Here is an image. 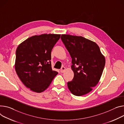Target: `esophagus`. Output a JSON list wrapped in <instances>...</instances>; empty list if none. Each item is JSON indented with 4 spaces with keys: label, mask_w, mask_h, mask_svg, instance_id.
I'll return each instance as SVG.
<instances>
[{
    "label": "esophagus",
    "mask_w": 124,
    "mask_h": 124,
    "mask_svg": "<svg viewBox=\"0 0 124 124\" xmlns=\"http://www.w3.org/2000/svg\"><path fill=\"white\" fill-rule=\"evenodd\" d=\"M65 69H66V68H65V67H62L61 68V69H60V72L61 73H63V72H64V71H65Z\"/></svg>",
    "instance_id": "1"
}]
</instances>
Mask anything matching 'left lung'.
Here are the masks:
<instances>
[{
    "label": "left lung",
    "instance_id": "1",
    "mask_svg": "<svg viewBox=\"0 0 124 124\" xmlns=\"http://www.w3.org/2000/svg\"><path fill=\"white\" fill-rule=\"evenodd\" d=\"M61 40L72 58L74 76L67 83L76 96L88 93L96 85L102 75L105 59L98 45L83 37L62 35Z\"/></svg>",
    "mask_w": 124,
    "mask_h": 124
}]
</instances>
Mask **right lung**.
Returning a JSON list of instances; mask_svg holds the SVG:
<instances>
[{
	"mask_svg": "<svg viewBox=\"0 0 124 124\" xmlns=\"http://www.w3.org/2000/svg\"><path fill=\"white\" fill-rule=\"evenodd\" d=\"M60 35L42 34L30 37L16 51L15 68L20 79L31 91L39 93L50 85L58 72L53 71L51 52Z\"/></svg>",
	"mask_w": 124,
	"mask_h": 124,
	"instance_id": "obj_1",
	"label": "right lung"
}]
</instances>
